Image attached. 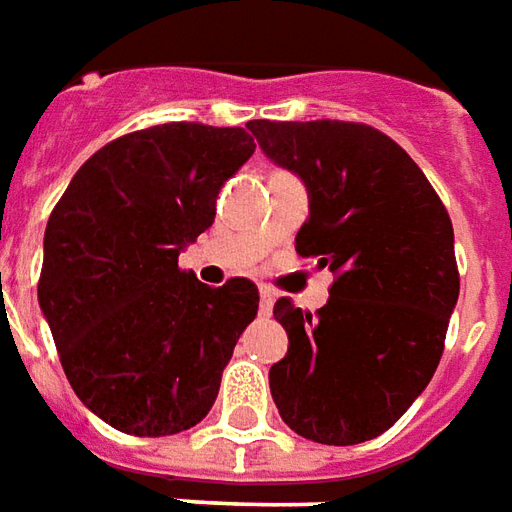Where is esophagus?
<instances>
[{
	"mask_svg": "<svg viewBox=\"0 0 512 512\" xmlns=\"http://www.w3.org/2000/svg\"><path fill=\"white\" fill-rule=\"evenodd\" d=\"M274 301H277L274 290L260 288V315H271V310H274Z\"/></svg>",
	"mask_w": 512,
	"mask_h": 512,
	"instance_id": "obj_1",
	"label": "esophagus"
}]
</instances>
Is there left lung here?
Segmentation results:
<instances>
[{"label":"left lung","mask_w":512,"mask_h":512,"mask_svg":"<svg viewBox=\"0 0 512 512\" xmlns=\"http://www.w3.org/2000/svg\"><path fill=\"white\" fill-rule=\"evenodd\" d=\"M246 128L310 191L296 252L334 274L329 301L301 312L274 304L288 356L271 367V397L290 430L318 444L381 436L428 386L461 274L450 213L395 139L345 120Z\"/></svg>","instance_id":"left-lung-1"}]
</instances>
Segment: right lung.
<instances>
[{
  "label": "right lung",
  "instance_id": "1",
  "mask_svg": "<svg viewBox=\"0 0 512 512\" xmlns=\"http://www.w3.org/2000/svg\"><path fill=\"white\" fill-rule=\"evenodd\" d=\"M252 153L244 128H142L87 158L54 205L40 310L76 397L112 428L172 436L211 411L260 296L246 277L208 288L178 255Z\"/></svg>",
  "mask_w": 512,
  "mask_h": 512
}]
</instances>
